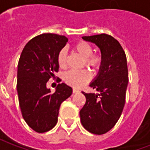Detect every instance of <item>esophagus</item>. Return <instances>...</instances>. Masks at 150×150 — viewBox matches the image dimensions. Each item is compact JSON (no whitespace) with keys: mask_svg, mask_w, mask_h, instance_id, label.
I'll list each match as a JSON object with an SVG mask.
<instances>
[{"mask_svg":"<svg viewBox=\"0 0 150 150\" xmlns=\"http://www.w3.org/2000/svg\"><path fill=\"white\" fill-rule=\"evenodd\" d=\"M72 91H73V93H74V94H75V93H79V90L76 89V88H73Z\"/></svg>","mask_w":150,"mask_h":150,"instance_id":"34e87169","label":"esophagus"}]
</instances>
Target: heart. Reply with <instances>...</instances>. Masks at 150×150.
<instances>
[{
	"mask_svg": "<svg viewBox=\"0 0 150 150\" xmlns=\"http://www.w3.org/2000/svg\"><path fill=\"white\" fill-rule=\"evenodd\" d=\"M74 50L84 59L85 65L94 71H97L100 69L103 62V58L100 54H92L93 48L89 43L84 41H80L74 46ZM67 53L65 48L60 50L57 55V62L60 68H65L67 67ZM91 74L87 70L82 71H70L67 72L63 79L70 86L74 88H81L85 83L91 80Z\"/></svg>",
	"mask_w": 150,
	"mask_h": 150,
	"instance_id": "b5f03b06",
	"label": "heart"
}]
</instances>
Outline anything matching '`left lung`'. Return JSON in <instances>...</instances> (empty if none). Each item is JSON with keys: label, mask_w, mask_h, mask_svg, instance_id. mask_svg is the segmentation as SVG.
<instances>
[{"label": "left lung", "mask_w": 150, "mask_h": 150, "mask_svg": "<svg viewBox=\"0 0 150 150\" xmlns=\"http://www.w3.org/2000/svg\"><path fill=\"white\" fill-rule=\"evenodd\" d=\"M95 43L103 58L97 76L90 87L98 93H85L86 103L79 112L83 126L88 132L101 135L112 129L122 113L125 104L129 73L125 53L119 42L106 34L84 36Z\"/></svg>", "instance_id": "left-lung-1"}]
</instances>
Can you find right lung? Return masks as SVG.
Returning <instances> with one entry per match:
<instances>
[{
  "label": "right lung",
  "instance_id": "right-lung-1",
  "mask_svg": "<svg viewBox=\"0 0 150 150\" xmlns=\"http://www.w3.org/2000/svg\"><path fill=\"white\" fill-rule=\"evenodd\" d=\"M67 38L55 34H42L28 42L18 65L17 90L25 121L37 132L52 129L58 122L60 105L71 96L72 88L59 83L52 93L46 83L59 71L57 55Z\"/></svg>",
  "mask_w": 150,
  "mask_h": 150
}]
</instances>
